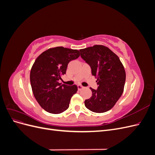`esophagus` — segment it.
<instances>
[{
  "label": "esophagus",
  "mask_w": 155,
  "mask_h": 155,
  "mask_svg": "<svg viewBox=\"0 0 155 155\" xmlns=\"http://www.w3.org/2000/svg\"><path fill=\"white\" fill-rule=\"evenodd\" d=\"M83 88H84V87H83L82 85H78V90H79V91H81V89H83Z\"/></svg>",
  "instance_id": "obj_1"
}]
</instances>
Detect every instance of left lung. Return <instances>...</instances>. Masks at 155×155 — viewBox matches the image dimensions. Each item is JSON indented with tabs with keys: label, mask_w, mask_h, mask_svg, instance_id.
<instances>
[{
	"label": "left lung",
	"mask_w": 155,
	"mask_h": 155,
	"mask_svg": "<svg viewBox=\"0 0 155 155\" xmlns=\"http://www.w3.org/2000/svg\"><path fill=\"white\" fill-rule=\"evenodd\" d=\"M81 57L90 65L97 79V90L90 88L92 96L85 101L88 110L102 113L110 110L124 92L125 70L118 55L104 45L79 50Z\"/></svg>",
	"instance_id": "left-lung-1"
}]
</instances>
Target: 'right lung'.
I'll use <instances>...</instances> for the list:
<instances>
[{"instance_id":"add662e5","label":"right lung","mask_w":155,"mask_h":155,"mask_svg":"<svg viewBox=\"0 0 155 155\" xmlns=\"http://www.w3.org/2000/svg\"><path fill=\"white\" fill-rule=\"evenodd\" d=\"M79 55L78 50L58 46L43 51L35 59L30 71L31 86L37 101L46 111L60 114L68 108L78 87L58 81L66 74L68 63Z\"/></svg>"}]
</instances>
